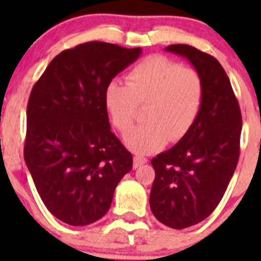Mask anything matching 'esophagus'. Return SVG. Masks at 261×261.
I'll return each mask as SVG.
<instances>
[{
  "label": "esophagus",
  "mask_w": 261,
  "mask_h": 261,
  "mask_svg": "<svg viewBox=\"0 0 261 261\" xmlns=\"http://www.w3.org/2000/svg\"><path fill=\"white\" fill-rule=\"evenodd\" d=\"M145 163H147L146 158L139 156V155H136V156H134V168L141 167V165L145 164Z\"/></svg>",
  "instance_id": "34e87169"
}]
</instances>
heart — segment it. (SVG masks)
<instances>
[{
  "instance_id": "1",
  "label": "heart",
  "mask_w": 261,
  "mask_h": 261,
  "mask_svg": "<svg viewBox=\"0 0 261 261\" xmlns=\"http://www.w3.org/2000/svg\"><path fill=\"white\" fill-rule=\"evenodd\" d=\"M201 73L164 55H149L126 75V86L112 82L105 89V107L112 123L125 134L133 127L139 107L145 123L125 138L138 154H150L175 143L189 131L203 101Z\"/></svg>"
}]
</instances>
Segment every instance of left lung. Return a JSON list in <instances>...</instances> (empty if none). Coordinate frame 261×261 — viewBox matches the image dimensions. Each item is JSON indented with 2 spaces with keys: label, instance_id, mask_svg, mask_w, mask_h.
I'll return each instance as SVG.
<instances>
[{
  "label": "left lung",
  "instance_id": "1",
  "mask_svg": "<svg viewBox=\"0 0 261 261\" xmlns=\"http://www.w3.org/2000/svg\"><path fill=\"white\" fill-rule=\"evenodd\" d=\"M165 50L187 58L201 73L204 88L188 133L151 159L150 208L158 221L180 230L208 217L222 199L240 156L243 118L230 80L215 57L186 44Z\"/></svg>",
  "mask_w": 261,
  "mask_h": 261
}]
</instances>
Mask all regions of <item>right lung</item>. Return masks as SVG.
I'll return each mask as SVG.
<instances>
[{"mask_svg": "<svg viewBox=\"0 0 261 261\" xmlns=\"http://www.w3.org/2000/svg\"><path fill=\"white\" fill-rule=\"evenodd\" d=\"M140 48L89 41L50 62L26 111L23 158L49 212L72 226L106 215L133 155L112 134L105 89Z\"/></svg>", "mask_w": 261, "mask_h": 261, "instance_id": "right-lung-1", "label": "right lung"}]
</instances>
